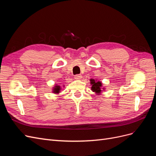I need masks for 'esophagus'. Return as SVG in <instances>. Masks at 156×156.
<instances>
[{
    "label": "esophagus",
    "instance_id": "obj_1",
    "mask_svg": "<svg viewBox=\"0 0 156 156\" xmlns=\"http://www.w3.org/2000/svg\"><path fill=\"white\" fill-rule=\"evenodd\" d=\"M81 77H82L81 75H79V74L75 75V76H74V78H75V79H76V80H79V79H81Z\"/></svg>",
    "mask_w": 156,
    "mask_h": 156
}]
</instances>
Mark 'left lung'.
<instances>
[{
    "instance_id": "obj_1",
    "label": "left lung",
    "mask_w": 156,
    "mask_h": 156,
    "mask_svg": "<svg viewBox=\"0 0 156 156\" xmlns=\"http://www.w3.org/2000/svg\"><path fill=\"white\" fill-rule=\"evenodd\" d=\"M90 84H92L91 90L97 94H100L102 92V90H104V88H102V83L100 81H97L96 80H94V79H90Z\"/></svg>"
}]
</instances>
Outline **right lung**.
<instances>
[{"mask_svg":"<svg viewBox=\"0 0 156 156\" xmlns=\"http://www.w3.org/2000/svg\"><path fill=\"white\" fill-rule=\"evenodd\" d=\"M60 90H61L60 87L59 85H57V84H56V85L55 86V87L53 89V92L55 93V94H58L60 91Z\"/></svg>","mask_w":156,"mask_h":156,"instance_id":"obj_1","label":"right lung"}]
</instances>
